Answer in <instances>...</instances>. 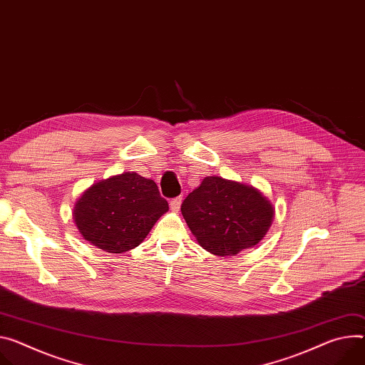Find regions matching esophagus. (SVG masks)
I'll return each instance as SVG.
<instances>
[{
	"mask_svg": "<svg viewBox=\"0 0 365 365\" xmlns=\"http://www.w3.org/2000/svg\"><path fill=\"white\" fill-rule=\"evenodd\" d=\"M180 204H182V196H176V197H173V200L170 201V208L173 211H179Z\"/></svg>",
	"mask_w": 365,
	"mask_h": 365,
	"instance_id": "esophagus-1",
	"label": "esophagus"
}]
</instances>
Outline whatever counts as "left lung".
<instances>
[{
	"label": "left lung",
	"mask_w": 365,
	"mask_h": 365,
	"mask_svg": "<svg viewBox=\"0 0 365 365\" xmlns=\"http://www.w3.org/2000/svg\"><path fill=\"white\" fill-rule=\"evenodd\" d=\"M182 215L205 250L235 256L255 246L274 218V208L257 189L208 176L182 202Z\"/></svg>",
	"instance_id": "1"
}]
</instances>
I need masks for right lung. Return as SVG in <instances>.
<instances>
[{"mask_svg":"<svg viewBox=\"0 0 365 365\" xmlns=\"http://www.w3.org/2000/svg\"><path fill=\"white\" fill-rule=\"evenodd\" d=\"M168 210L154 180L126 172L87 189L76 204L74 221L84 240L122 253L137 247Z\"/></svg>","mask_w":365,"mask_h":365,"instance_id":"obj_1","label":"right lung"}]
</instances>
